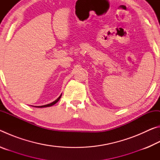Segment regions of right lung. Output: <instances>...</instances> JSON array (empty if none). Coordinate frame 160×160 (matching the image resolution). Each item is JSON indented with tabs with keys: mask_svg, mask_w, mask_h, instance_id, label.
I'll return each mask as SVG.
<instances>
[{
	"mask_svg": "<svg viewBox=\"0 0 160 160\" xmlns=\"http://www.w3.org/2000/svg\"><path fill=\"white\" fill-rule=\"evenodd\" d=\"M61 95H62V94H61L60 96L58 97V98L57 99H56L55 101L53 102H51V103H50V104H46V105H43V106H38V107H38V108H43V107H48L53 106V104H55L56 103H57V102L59 101V99H61Z\"/></svg>",
	"mask_w": 160,
	"mask_h": 160,
	"instance_id": "right-lung-1",
	"label": "right lung"
}]
</instances>
